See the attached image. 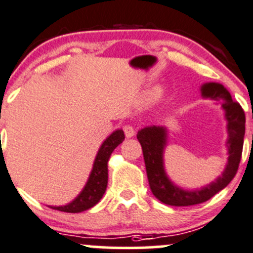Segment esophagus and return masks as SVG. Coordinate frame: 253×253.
Returning <instances> with one entry per match:
<instances>
[{
	"mask_svg": "<svg viewBox=\"0 0 253 253\" xmlns=\"http://www.w3.org/2000/svg\"><path fill=\"white\" fill-rule=\"evenodd\" d=\"M124 132L127 138H131V137H133L136 134V128L133 126H131V125H126L124 127Z\"/></svg>",
	"mask_w": 253,
	"mask_h": 253,
	"instance_id": "esophagus-1",
	"label": "esophagus"
}]
</instances>
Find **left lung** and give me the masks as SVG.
Returning <instances> with one entry per match:
<instances>
[{"instance_id":"1","label":"left lung","mask_w":253,"mask_h":253,"mask_svg":"<svg viewBox=\"0 0 253 253\" xmlns=\"http://www.w3.org/2000/svg\"><path fill=\"white\" fill-rule=\"evenodd\" d=\"M203 98L221 101V108L225 111L228 121V153L229 159L223 175L219 176L214 182L209 183L201 190L187 191L177 187L170 181L164 170V148L167 145V128L160 126L144 127L138 131L137 139L142 145L144 157L145 170L153 195L169 206L186 207L195 206L206 202L209 198L223 190L230 183L239 169L242 154V145L245 137V112L237 101L231 99L230 93L219 83H206L202 88Z\"/></svg>"}]
</instances>
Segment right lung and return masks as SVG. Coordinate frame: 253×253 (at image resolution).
I'll return each mask as SVG.
<instances>
[{
    "instance_id": "right-lung-1",
    "label": "right lung",
    "mask_w": 253,
    "mask_h": 253,
    "mask_svg": "<svg viewBox=\"0 0 253 253\" xmlns=\"http://www.w3.org/2000/svg\"><path fill=\"white\" fill-rule=\"evenodd\" d=\"M124 139L125 134L122 129L112 132L101 144L100 149L96 154L90 176L78 197L66 206L50 207V208L66 211V213H79V211H86L95 206L101 200L106 191V186H108V163L111 153L114 152L117 145L124 142Z\"/></svg>"
}]
</instances>
